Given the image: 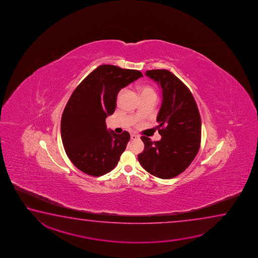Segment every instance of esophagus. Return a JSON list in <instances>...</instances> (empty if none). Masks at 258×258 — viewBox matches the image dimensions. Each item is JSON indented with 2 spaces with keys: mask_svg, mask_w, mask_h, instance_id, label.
Returning a JSON list of instances; mask_svg holds the SVG:
<instances>
[{
  "mask_svg": "<svg viewBox=\"0 0 258 258\" xmlns=\"http://www.w3.org/2000/svg\"><path fill=\"white\" fill-rule=\"evenodd\" d=\"M138 138H139V136H136L135 134H132L131 140H136V139H138Z\"/></svg>",
  "mask_w": 258,
  "mask_h": 258,
  "instance_id": "obj_1",
  "label": "esophagus"
}]
</instances>
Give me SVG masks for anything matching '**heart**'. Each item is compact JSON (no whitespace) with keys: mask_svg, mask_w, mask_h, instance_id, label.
<instances>
[{"mask_svg":"<svg viewBox=\"0 0 258 258\" xmlns=\"http://www.w3.org/2000/svg\"><path fill=\"white\" fill-rule=\"evenodd\" d=\"M138 91L140 93L141 97H146V96H156V92L154 90L153 87L150 85H141L138 87ZM122 91L119 92L118 94V99L122 96Z\"/></svg>","mask_w":258,"mask_h":258,"instance_id":"obj_1","label":"heart"}]
</instances>
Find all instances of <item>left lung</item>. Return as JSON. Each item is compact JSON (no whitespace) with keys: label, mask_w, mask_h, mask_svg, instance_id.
I'll return each instance as SVG.
<instances>
[{"label":"left lung","mask_w":258,"mask_h":258,"mask_svg":"<svg viewBox=\"0 0 258 258\" xmlns=\"http://www.w3.org/2000/svg\"><path fill=\"white\" fill-rule=\"evenodd\" d=\"M145 75L162 88V105L156 119L162 139L153 142L142 136L144 150L138 160L149 173L171 179L189 166L200 150L201 115L191 92L169 70H148Z\"/></svg>","instance_id":"left-lung-1"}]
</instances>
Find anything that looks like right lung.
<instances>
[{"mask_svg":"<svg viewBox=\"0 0 258 258\" xmlns=\"http://www.w3.org/2000/svg\"><path fill=\"white\" fill-rule=\"evenodd\" d=\"M141 77L138 70L101 65L72 93L60 129L66 153L79 170L98 177L117 165L130 135L108 131L105 118L114 114L119 91Z\"/></svg>","mask_w":258,"mask_h":258,"instance_id":"add662e5","label":"right lung"}]
</instances>
